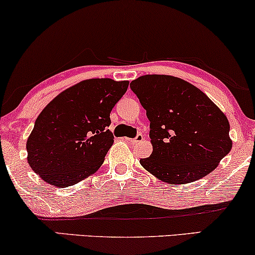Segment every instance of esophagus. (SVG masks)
Masks as SVG:
<instances>
[{
	"mask_svg": "<svg viewBox=\"0 0 255 255\" xmlns=\"http://www.w3.org/2000/svg\"><path fill=\"white\" fill-rule=\"evenodd\" d=\"M143 139H144V137H143V134H141V133L137 134V137H135V138H127V140L131 141V143H139V141H141Z\"/></svg>",
	"mask_w": 255,
	"mask_h": 255,
	"instance_id": "1",
	"label": "esophagus"
}]
</instances>
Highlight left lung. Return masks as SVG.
Returning <instances> with one entry per match:
<instances>
[{"instance_id":"8db88e82","label":"left lung","mask_w":255,"mask_h":255,"mask_svg":"<svg viewBox=\"0 0 255 255\" xmlns=\"http://www.w3.org/2000/svg\"><path fill=\"white\" fill-rule=\"evenodd\" d=\"M130 88L150 121L153 151L140 164L159 180L193 183L231 151L229 120L193 84L168 75H145Z\"/></svg>"}]
</instances>
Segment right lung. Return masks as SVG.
Wrapping results in <instances>:
<instances>
[{
  "instance_id": "1",
  "label": "right lung",
  "mask_w": 255,
  "mask_h": 255,
  "mask_svg": "<svg viewBox=\"0 0 255 255\" xmlns=\"http://www.w3.org/2000/svg\"><path fill=\"white\" fill-rule=\"evenodd\" d=\"M128 81L91 78L56 96L43 109L28 140V163L48 184L68 187L91 176L114 144L110 114Z\"/></svg>"
}]
</instances>
